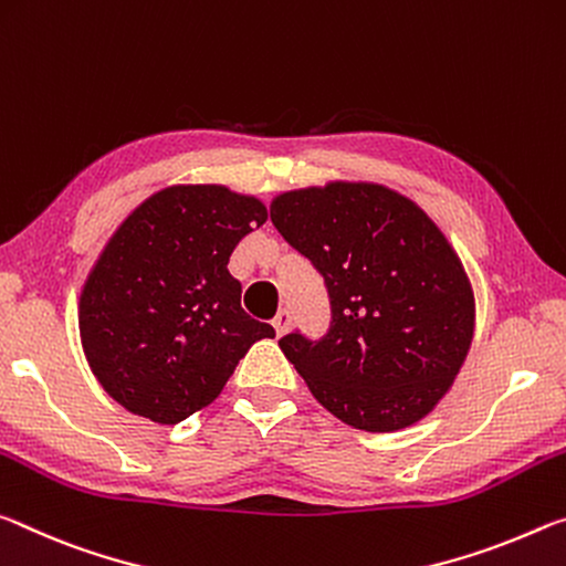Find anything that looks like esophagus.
Here are the masks:
<instances>
[{
  "instance_id": "esophagus-1",
  "label": "esophagus",
  "mask_w": 566,
  "mask_h": 566,
  "mask_svg": "<svg viewBox=\"0 0 566 566\" xmlns=\"http://www.w3.org/2000/svg\"><path fill=\"white\" fill-rule=\"evenodd\" d=\"M291 326H293V313H291V311H281V313H277L275 321H273V328H275V333H277V338L285 336V333L291 331Z\"/></svg>"
}]
</instances>
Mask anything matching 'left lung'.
Segmentation results:
<instances>
[{
  "label": "left lung",
  "mask_w": 566,
  "mask_h": 566,
  "mask_svg": "<svg viewBox=\"0 0 566 566\" xmlns=\"http://www.w3.org/2000/svg\"><path fill=\"white\" fill-rule=\"evenodd\" d=\"M271 220L323 275L331 328L277 346L336 419L406 429L449 391L474 338V291L437 222L376 182L281 192Z\"/></svg>",
  "instance_id": "1"
}]
</instances>
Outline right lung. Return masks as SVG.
Segmentation results:
<instances>
[{
    "label": "right lung",
    "instance_id": "add662e5",
    "mask_svg": "<svg viewBox=\"0 0 566 566\" xmlns=\"http://www.w3.org/2000/svg\"><path fill=\"white\" fill-rule=\"evenodd\" d=\"M268 220L226 185H172L107 240L80 295V338L99 386L129 413L178 423L206 409L273 326L240 308L235 245Z\"/></svg>",
    "mask_w": 566,
    "mask_h": 566
}]
</instances>
